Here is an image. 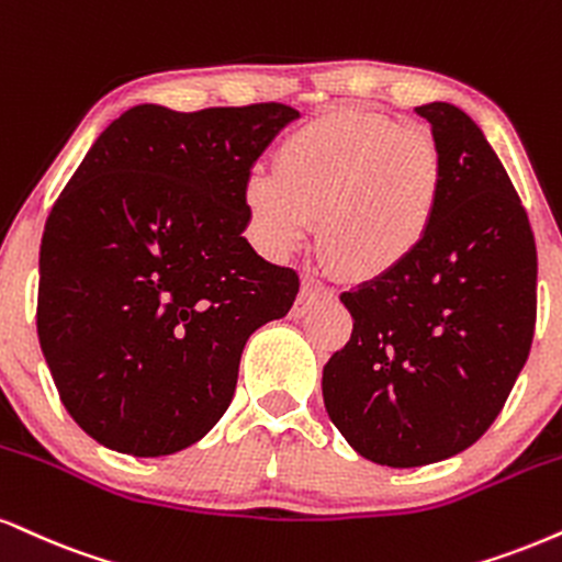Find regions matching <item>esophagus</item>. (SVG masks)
Returning <instances> with one entry per match:
<instances>
[{
	"mask_svg": "<svg viewBox=\"0 0 562 562\" xmlns=\"http://www.w3.org/2000/svg\"><path fill=\"white\" fill-rule=\"evenodd\" d=\"M327 299H333V293H329V290L314 285V282H306V285L301 288V293H299V299H295L293 308H290V316H293V319H301V316L308 314L311 306H316V303L327 301Z\"/></svg>",
	"mask_w": 562,
	"mask_h": 562,
	"instance_id": "esophagus-1",
	"label": "esophagus"
}]
</instances>
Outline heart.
Instances as JSON below:
<instances>
[{
	"label": "heart",
	"mask_w": 562,
	"mask_h": 562,
	"mask_svg": "<svg viewBox=\"0 0 562 562\" xmlns=\"http://www.w3.org/2000/svg\"><path fill=\"white\" fill-rule=\"evenodd\" d=\"M448 170L435 135L382 114L337 112L277 148L274 170L254 167L243 188L261 251L285 259L314 235L358 280L395 274L435 233Z\"/></svg>",
	"instance_id": "heart-1"
}]
</instances>
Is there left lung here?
I'll list each match as a JSON object with an SVG mask.
<instances>
[{
	"label": "left lung",
	"instance_id": "1",
	"mask_svg": "<svg viewBox=\"0 0 562 562\" xmlns=\"http://www.w3.org/2000/svg\"><path fill=\"white\" fill-rule=\"evenodd\" d=\"M445 170L442 214L395 274L340 295L353 333L324 367L327 414L369 461H445L492 427L537 324L529 214L484 133L448 101L416 106Z\"/></svg>",
	"mask_w": 562,
	"mask_h": 562
}]
</instances>
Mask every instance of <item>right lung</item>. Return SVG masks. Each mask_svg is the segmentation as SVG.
I'll return each mask as SVG.
<instances>
[{
    "label": "right lung",
    "instance_id": "1",
    "mask_svg": "<svg viewBox=\"0 0 562 562\" xmlns=\"http://www.w3.org/2000/svg\"><path fill=\"white\" fill-rule=\"evenodd\" d=\"M288 104L120 114L54 201L36 327L59 401L104 448L138 458L199 442L235 395L240 353L282 319L299 272L243 238L254 161Z\"/></svg>",
    "mask_w": 562,
    "mask_h": 562
}]
</instances>
